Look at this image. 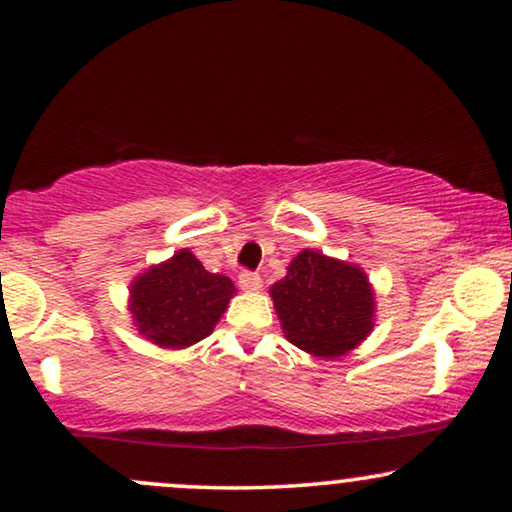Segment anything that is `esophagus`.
<instances>
[{
  "mask_svg": "<svg viewBox=\"0 0 512 512\" xmlns=\"http://www.w3.org/2000/svg\"><path fill=\"white\" fill-rule=\"evenodd\" d=\"M240 289L258 291V289H261V277H258L256 272H249V270L240 272Z\"/></svg>",
  "mask_w": 512,
  "mask_h": 512,
  "instance_id": "obj_1",
  "label": "esophagus"
}]
</instances>
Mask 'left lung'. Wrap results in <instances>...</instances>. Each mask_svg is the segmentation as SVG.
I'll return each instance as SVG.
<instances>
[{
  "label": "left lung",
  "mask_w": 512,
  "mask_h": 512,
  "mask_svg": "<svg viewBox=\"0 0 512 512\" xmlns=\"http://www.w3.org/2000/svg\"><path fill=\"white\" fill-rule=\"evenodd\" d=\"M284 338L319 359H340L375 328V289L363 268L303 249L270 286Z\"/></svg>",
  "instance_id": "8db88e82"
}]
</instances>
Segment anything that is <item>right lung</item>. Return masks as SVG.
<instances>
[{
  "mask_svg": "<svg viewBox=\"0 0 512 512\" xmlns=\"http://www.w3.org/2000/svg\"><path fill=\"white\" fill-rule=\"evenodd\" d=\"M128 291V312L139 335L163 349H186L214 331L235 284L207 272L193 251L179 249L139 272Z\"/></svg>",
  "mask_w": 512,
  "mask_h": 512,
  "instance_id": "right-lung-1",
  "label": "right lung"
}]
</instances>
